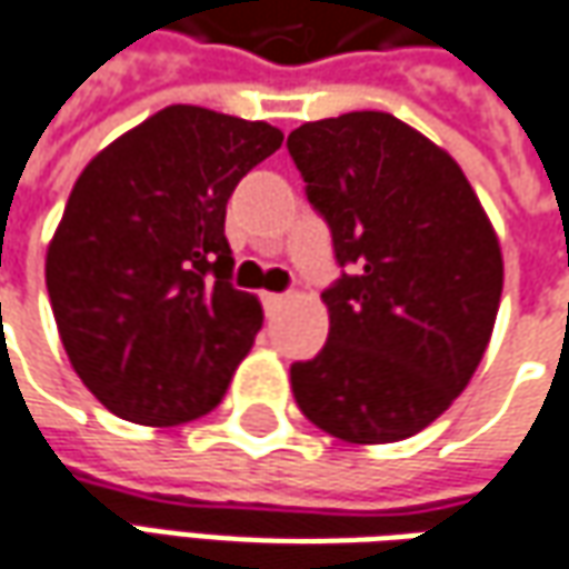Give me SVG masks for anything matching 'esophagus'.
I'll return each mask as SVG.
<instances>
[{
    "label": "esophagus",
    "mask_w": 569,
    "mask_h": 569,
    "mask_svg": "<svg viewBox=\"0 0 569 569\" xmlns=\"http://www.w3.org/2000/svg\"><path fill=\"white\" fill-rule=\"evenodd\" d=\"M261 302H264L267 315H273V311L286 302V296H280V292H264V296H261Z\"/></svg>",
    "instance_id": "1"
}]
</instances>
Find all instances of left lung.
I'll use <instances>...</instances> for the list:
<instances>
[{"mask_svg":"<svg viewBox=\"0 0 569 569\" xmlns=\"http://www.w3.org/2000/svg\"><path fill=\"white\" fill-rule=\"evenodd\" d=\"M286 148L346 273L323 289V349L289 368L292 397L349 443L419 435L488 349L503 258L460 163L390 112L305 122Z\"/></svg>","mask_w":569,"mask_h":569,"instance_id":"obj_1","label":"left lung"}]
</instances>
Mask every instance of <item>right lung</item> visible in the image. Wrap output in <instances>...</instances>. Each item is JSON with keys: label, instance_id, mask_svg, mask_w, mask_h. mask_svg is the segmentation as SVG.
<instances>
[{"label": "right lung", "instance_id": "add662e5", "mask_svg": "<svg viewBox=\"0 0 569 569\" xmlns=\"http://www.w3.org/2000/svg\"><path fill=\"white\" fill-rule=\"evenodd\" d=\"M280 144L267 122L176 103L78 176L47 289L71 368L112 416L167 428L223 400L264 321L229 283L226 201Z\"/></svg>", "mask_w": 569, "mask_h": 569}]
</instances>
